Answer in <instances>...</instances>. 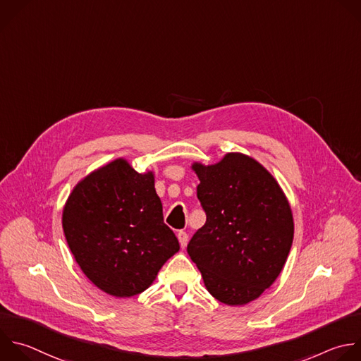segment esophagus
Instances as JSON below:
<instances>
[{"label":"esophagus","mask_w":361,"mask_h":361,"mask_svg":"<svg viewBox=\"0 0 361 361\" xmlns=\"http://www.w3.org/2000/svg\"><path fill=\"white\" fill-rule=\"evenodd\" d=\"M177 238H178V241H180L181 248H185V247H187V243H188V235H187V232L180 231V232L177 233Z\"/></svg>","instance_id":"34e87169"}]
</instances>
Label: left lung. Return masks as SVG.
Masks as SVG:
<instances>
[{
  "mask_svg": "<svg viewBox=\"0 0 361 361\" xmlns=\"http://www.w3.org/2000/svg\"><path fill=\"white\" fill-rule=\"evenodd\" d=\"M197 197L207 221L187 247L207 290L228 306L258 299L282 272L293 215L275 177L255 159L226 153L218 163L194 161Z\"/></svg>",
  "mask_w": 361,
  "mask_h": 361,
  "instance_id": "1",
  "label": "left lung"
}]
</instances>
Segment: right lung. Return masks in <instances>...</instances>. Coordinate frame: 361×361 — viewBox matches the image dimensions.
<instances>
[{
  "label": "right lung",
  "instance_id": "obj_1",
  "mask_svg": "<svg viewBox=\"0 0 361 361\" xmlns=\"http://www.w3.org/2000/svg\"><path fill=\"white\" fill-rule=\"evenodd\" d=\"M69 250L86 278L114 298L146 290L180 250L163 221L154 173L116 159L83 177L62 211Z\"/></svg>",
  "mask_w": 361,
  "mask_h": 361
}]
</instances>
